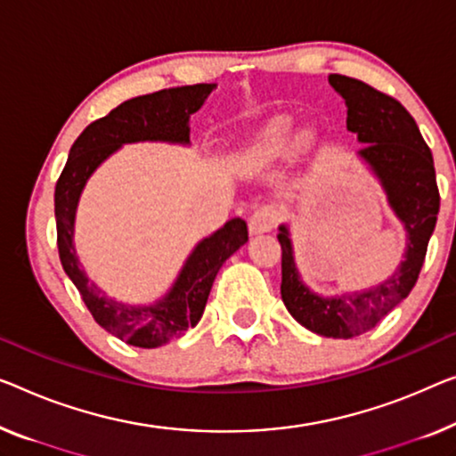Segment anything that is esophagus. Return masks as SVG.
Instances as JSON below:
<instances>
[{"instance_id":"esophagus-1","label":"esophagus","mask_w":456,"mask_h":456,"mask_svg":"<svg viewBox=\"0 0 456 456\" xmlns=\"http://www.w3.org/2000/svg\"><path fill=\"white\" fill-rule=\"evenodd\" d=\"M278 221H281V208L276 205H262L249 216V231L251 233H266L278 225Z\"/></svg>"}]
</instances>
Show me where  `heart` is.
Segmentation results:
<instances>
[{
    "mask_svg": "<svg viewBox=\"0 0 456 456\" xmlns=\"http://www.w3.org/2000/svg\"><path fill=\"white\" fill-rule=\"evenodd\" d=\"M289 139V126L284 120H274L264 128L260 139L256 142V153L260 158H272V155H278L287 145Z\"/></svg>",
    "mask_w": 456,
    "mask_h": 456,
    "instance_id": "heart-1",
    "label": "heart"
}]
</instances>
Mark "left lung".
Wrapping results in <instances>:
<instances>
[{
  "mask_svg": "<svg viewBox=\"0 0 456 456\" xmlns=\"http://www.w3.org/2000/svg\"><path fill=\"white\" fill-rule=\"evenodd\" d=\"M330 84L348 106V131L364 142L358 155L379 175L391 208L407 231L405 260L389 281L364 293L323 298L301 282L289 229L281 227V295L289 314L314 334L348 339L375 328L411 293L424 266L428 241L436 227L440 192L430 147L402 102L364 81L338 73H331Z\"/></svg>",
  "mask_w": 456,
  "mask_h": 456,
  "instance_id": "1",
  "label": "left lung"
}]
</instances>
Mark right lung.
<instances>
[{
    "instance_id": "right-lung-1",
    "label": "right lung",
    "mask_w": 456,
    "mask_h": 456,
    "mask_svg": "<svg viewBox=\"0 0 456 456\" xmlns=\"http://www.w3.org/2000/svg\"><path fill=\"white\" fill-rule=\"evenodd\" d=\"M215 86L196 84L172 87L147 96L122 102L106 117L94 120L73 142L69 159L54 186V219H57V248L65 274L76 284L86 307L108 334L137 348H158L200 322L215 276L223 262L248 241L243 219H231L194 248L182 268L174 289L151 307H131L106 298L96 284L87 281L79 268L73 248V221L81 190L87 178L122 142L172 141L188 142V118Z\"/></svg>"
}]
</instances>
